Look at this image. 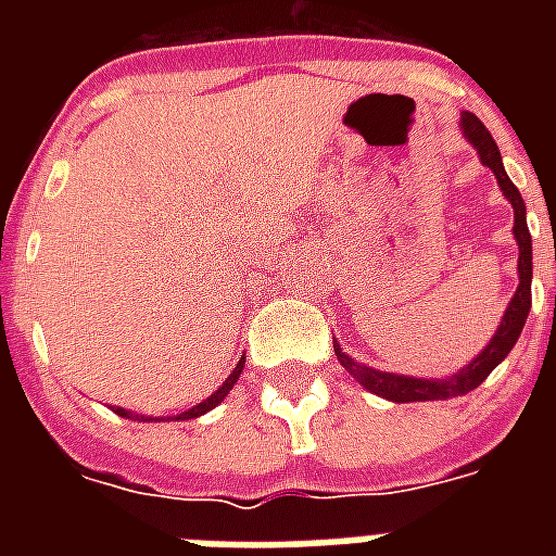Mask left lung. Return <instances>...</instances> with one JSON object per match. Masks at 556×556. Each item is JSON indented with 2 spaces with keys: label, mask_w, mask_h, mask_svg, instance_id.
<instances>
[{
  "label": "left lung",
  "mask_w": 556,
  "mask_h": 556,
  "mask_svg": "<svg viewBox=\"0 0 556 556\" xmlns=\"http://www.w3.org/2000/svg\"><path fill=\"white\" fill-rule=\"evenodd\" d=\"M462 129H465L467 141L479 150L484 167L493 169V176L500 181L505 199L514 204V236H517L519 244V288L517 294H514V300H510L508 312L502 317L500 329H496L491 343L484 346L482 355L473 357V361L458 371V375H453V378L424 380L406 378V375H392V371L369 369V366L357 364L355 357H349L346 352L334 343V355H338L340 366H343L361 387H366L369 392H375V395L387 397V401H395V404H409V401H447V397L473 392V389L479 387L505 357H508V352L514 349L519 334H522L528 312H531V233H528L526 222V201H522L519 190L508 178L505 167H502L500 147L493 141V135L484 129L482 121H479L473 112H465V115H462Z\"/></svg>",
  "instance_id": "obj_1"
}]
</instances>
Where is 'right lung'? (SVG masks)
<instances>
[{
    "label": "right lung",
    "instance_id": "obj_1",
    "mask_svg": "<svg viewBox=\"0 0 556 556\" xmlns=\"http://www.w3.org/2000/svg\"><path fill=\"white\" fill-rule=\"evenodd\" d=\"M242 366H244V357H242V361H239V364H236V369L230 371V378H227L225 383H222V387H218L216 392H213V395L207 397V401H201L199 406H192V409L181 413V415H178V418H199V415L210 413V409H213V406H216V404H222L227 392H230L236 380H239V375H242ZM115 413L124 415V418H132V421H169V418H150V415H132V413H129V409H121V406H117ZM178 418H176V421H178Z\"/></svg>",
    "mask_w": 556,
    "mask_h": 556
}]
</instances>
